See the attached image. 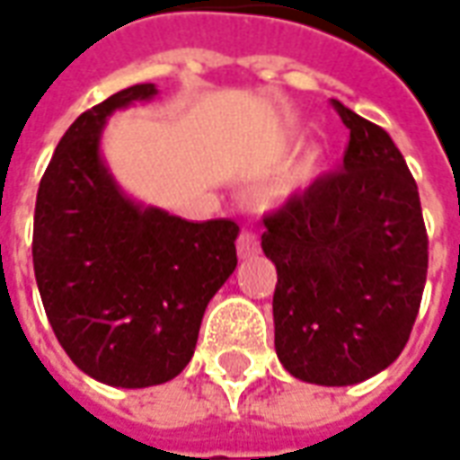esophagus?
<instances>
[{
    "instance_id": "obj_1",
    "label": "esophagus",
    "mask_w": 460,
    "mask_h": 460,
    "mask_svg": "<svg viewBox=\"0 0 460 460\" xmlns=\"http://www.w3.org/2000/svg\"><path fill=\"white\" fill-rule=\"evenodd\" d=\"M236 251H239L241 259H251V256H256L261 251L259 239H256V234L249 229H243L239 234V239H236Z\"/></svg>"
}]
</instances>
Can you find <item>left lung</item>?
<instances>
[{"label":"left lung","mask_w":460,"mask_h":460,"mask_svg":"<svg viewBox=\"0 0 460 460\" xmlns=\"http://www.w3.org/2000/svg\"><path fill=\"white\" fill-rule=\"evenodd\" d=\"M349 128L338 172L263 219L276 263V355L320 386L365 382L402 355L421 305L429 239L419 190L392 137L332 101Z\"/></svg>","instance_id":"obj_1"}]
</instances>
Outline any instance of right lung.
Returning a JSON list of instances; mask_svg holds the SVG:
<instances>
[{"label":"right lung","mask_w":460,"mask_h":460,"mask_svg":"<svg viewBox=\"0 0 460 460\" xmlns=\"http://www.w3.org/2000/svg\"><path fill=\"white\" fill-rule=\"evenodd\" d=\"M155 95V84L130 85L78 115L36 194L31 253L49 323L81 372L122 389L190 365L204 310L236 269V221L145 207L105 164L108 118Z\"/></svg>","instance_id":"add662e5"}]
</instances>
